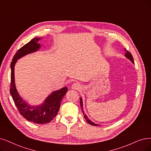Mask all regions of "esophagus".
Instances as JSON below:
<instances>
[{
  "label": "esophagus",
  "instance_id": "esophagus-1",
  "mask_svg": "<svg viewBox=\"0 0 151 151\" xmlns=\"http://www.w3.org/2000/svg\"><path fill=\"white\" fill-rule=\"evenodd\" d=\"M81 87V86L80 85V83H77V82H75L72 85V88L74 89V90H78Z\"/></svg>",
  "mask_w": 151,
  "mask_h": 151
}]
</instances>
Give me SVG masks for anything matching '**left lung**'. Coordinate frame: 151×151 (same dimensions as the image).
Listing matches in <instances>:
<instances>
[{
	"instance_id": "left-lung-1",
	"label": "left lung",
	"mask_w": 151,
	"mask_h": 151,
	"mask_svg": "<svg viewBox=\"0 0 151 151\" xmlns=\"http://www.w3.org/2000/svg\"><path fill=\"white\" fill-rule=\"evenodd\" d=\"M124 50L126 51V53H125V56L128 59H129L130 61L134 64V59H133V58H132V56L131 55V54L128 51V50H126V49H124ZM80 104H81V108H82V113H83V117H84V118L86 119V120L87 121V122L88 123H89L90 124H91V125H92V126H99V124H95V123H93L92 121H90V120L88 118V117L86 115V114L84 113V112H83V102H82V99L81 98V99H80Z\"/></svg>"
}]
</instances>
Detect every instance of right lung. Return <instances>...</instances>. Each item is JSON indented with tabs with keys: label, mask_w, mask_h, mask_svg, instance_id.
I'll use <instances>...</instances> for the list:
<instances>
[{
	"label": "right lung",
	"mask_w": 151,
	"mask_h": 151,
	"mask_svg": "<svg viewBox=\"0 0 151 151\" xmlns=\"http://www.w3.org/2000/svg\"><path fill=\"white\" fill-rule=\"evenodd\" d=\"M40 40L41 38H34L20 48L15 53L10 64L11 84L10 92L16 106L23 117L34 123L45 124L50 123L57 115L63 96L68 90V88L65 87L53 92L45 99L44 103L40 105L30 106L21 98L17 92L14 76V68L17 60L28 54L37 51L41 46L40 44L38 43Z\"/></svg>",
	"instance_id": "obj_1"
}]
</instances>
